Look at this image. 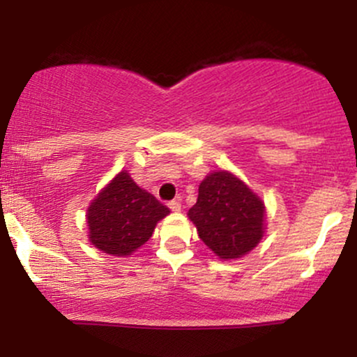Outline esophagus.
<instances>
[{
    "mask_svg": "<svg viewBox=\"0 0 357 357\" xmlns=\"http://www.w3.org/2000/svg\"><path fill=\"white\" fill-rule=\"evenodd\" d=\"M169 208H171V211H174V213L181 211V202H179V199H173V202H169Z\"/></svg>",
    "mask_w": 357,
    "mask_h": 357,
    "instance_id": "1",
    "label": "esophagus"
}]
</instances>
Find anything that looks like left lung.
<instances>
[{"instance_id":"left-lung-1","label":"left lung","mask_w":357,"mask_h":357,"mask_svg":"<svg viewBox=\"0 0 357 357\" xmlns=\"http://www.w3.org/2000/svg\"><path fill=\"white\" fill-rule=\"evenodd\" d=\"M188 216L204 245L223 260L243 257L264 236V202L228 171H215L203 179Z\"/></svg>"}]
</instances>
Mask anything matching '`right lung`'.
Returning a JSON list of instances; mask_svg holds the SVG:
<instances>
[{
  "label": "right lung",
  "mask_w": 357,
  "mask_h": 357,
  "mask_svg": "<svg viewBox=\"0 0 357 357\" xmlns=\"http://www.w3.org/2000/svg\"><path fill=\"white\" fill-rule=\"evenodd\" d=\"M169 208L139 188L127 171H121L87 208L89 240L93 247L114 257L136 252Z\"/></svg>",
  "instance_id": "add662e5"
}]
</instances>
